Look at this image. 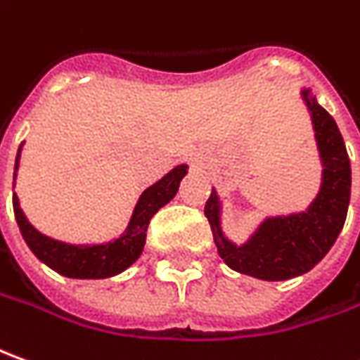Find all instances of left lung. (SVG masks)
Masks as SVG:
<instances>
[{
    "mask_svg": "<svg viewBox=\"0 0 360 360\" xmlns=\"http://www.w3.org/2000/svg\"><path fill=\"white\" fill-rule=\"evenodd\" d=\"M300 96L309 112L323 167L315 199L300 212L264 217L240 244L222 231V200L214 187L205 205V217L224 264L234 272L266 282L292 280L321 262L343 231L351 200V161L343 136L311 88L303 86Z\"/></svg>",
    "mask_w": 360,
    "mask_h": 360,
    "instance_id": "left-lung-1",
    "label": "left lung"
}]
</instances>
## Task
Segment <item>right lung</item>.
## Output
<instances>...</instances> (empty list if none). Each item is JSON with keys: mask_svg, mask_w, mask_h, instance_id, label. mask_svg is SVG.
<instances>
[{"mask_svg": "<svg viewBox=\"0 0 360 360\" xmlns=\"http://www.w3.org/2000/svg\"><path fill=\"white\" fill-rule=\"evenodd\" d=\"M23 143L25 141H21V146L17 149L13 181L17 179ZM187 169H189L187 163L175 165L160 181L149 185L148 189L139 195L126 231L112 240L72 244V242L51 238L41 231H37L29 222L19 205L17 193H13V211H15L19 231L37 258L60 276L75 278V280H104V278L118 276L124 270H128L141 256L151 217L177 195L181 179L189 173Z\"/></svg>", "mask_w": 360, "mask_h": 360, "instance_id": "add662e5", "label": "right lung"}]
</instances>
